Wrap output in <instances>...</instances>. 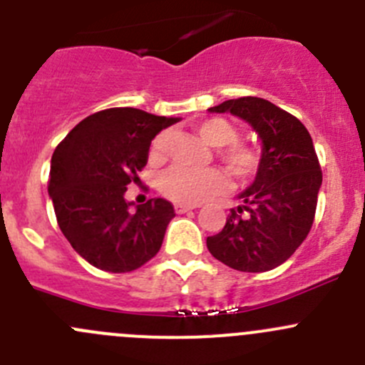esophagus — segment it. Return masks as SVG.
<instances>
[{"label": "esophagus", "mask_w": 365, "mask_h": 365, "mask_svg": "<svg viewBox=\"0 0 365 365\" xmlns=\"http://www.w3.org/2000/svg\"><path fill=\"white\" fill-rule=\"evenodd\" d=\"M197 206H200V205L176 203V205H175V210H176V213H185V212H189V210H194V208H197Z\"/></svg>", "instance_id": "1"}]
</instances>
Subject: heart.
<instances>
[{
    "label": "heart",
    "instance_id": "b5f03b06",
    "mask_svg": "<svg viewBox=\"0 0 365 365\" xmlns=\"http://www.w3.org/2000/svg\"><path fill=\"white\" fill-rule=\"evenodd\" d=\"M196 128L206 143L219 146L217 155L235 178L249 180L256 175L261 164L259 152L254 146L238 141V128L231 121L224 118H208L201 121ZM169 148H171L169 132L157 134L150 143V160L155 164L164 162L169 155ZM226 183V175L215 168L189 169L176 165L162 175L159 187L160 192L169 200L196 205L220 192Z\"/></svg>",
    "mask_w": 365,
    "mask_h": 365
}]
</instances>
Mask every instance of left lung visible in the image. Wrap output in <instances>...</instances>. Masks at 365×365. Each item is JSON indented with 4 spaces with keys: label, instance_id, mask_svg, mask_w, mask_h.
I'll return each instance as SVG.
<instances>
[{
    "label": "left lung",
    "instance_id": "1",
    "mask_svg": "<svg viewBox=\"0 0 365 365\" xmlns=\"http://www.w3.org/2000/svg\"><path fill=\"white\" fill-rule=\"evenodd\" d=\"M252 125L263 141L256 180L240 194L226 226L206 238L215 259L240 272H267L284 263L314 222L322 168L311 134L298 118L272 102L240 97L210 108Z\"/></svg>",
    "mask_w": 365,
    "mask_h": 365
}]
</instances>
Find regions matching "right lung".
Listing matches in <instances>:
<instances>
[{"mask_svg":"<svg viewBox=\"0 0 365 365\" xmlns=\"http://www.w3.org/2000/svg\"><path fill=\"white\" fill-rule=\"evenodd\" d=\"M176 121L134 108L104 109L77 123L54 150L47 189L58 226L93 267L125 274L160 251L173 205L157 197L132 212L125 192L141 183L138 173L152 139Z\"/></svg>","mask_w":365,"mask_h":365,"instance_id":"obj_1","label":"right lung"}]
</instances>
